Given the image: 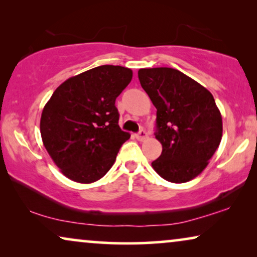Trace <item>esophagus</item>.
I'll return each instance as SVG.
<instances>
[{
    "instance_id": "34e87169",
    "label": "esophagus",
    "mask_w": 257,
    "mask_h": 257,
    "mask_svg": "<svg viewBox=\"0 0 257 257\" xmlns=\"http://www.w3.org/2000/svg\"><path fill=\"white\" fill-rule=\"evenodd\" d=\"M136 138L140 140V142H143V140H145L147 138V133L146 131H144V130H142V131H139L138 133L136 135Z\"/></svg>"
}]
</instances>
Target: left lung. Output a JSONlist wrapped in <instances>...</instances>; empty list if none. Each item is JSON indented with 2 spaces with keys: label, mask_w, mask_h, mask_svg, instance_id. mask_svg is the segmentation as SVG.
<instances>
[{
  "label": "left lung",
  "mask_w": 257,
  "mask_h": 257,
  "mask_svg": "<svg viewBox=\"0 0 257 257\" xmlns=\"http://www.w3.org/2000/svg\"><path fill=\"white\" fill-rule=\"evenodd\" d=\"M138 77L157 108L156 138L163 152L152 167L182 184L201 173L222 138V117L213 94L172 68L140 69Z\"/></svg>",
  "instance_id": "left-lung-1"
}]
</instances>
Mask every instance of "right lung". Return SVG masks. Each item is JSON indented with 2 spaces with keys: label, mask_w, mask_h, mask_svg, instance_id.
I'll list each match as a JSON object with an SVG mask.
<instances>
[{
  "label": "right lung",
  "mask_w": 257,
  "mask_h": 257,
  "mask_svg": "<svg viewBox=\"0 0 257 257\" xmlns=\"http://www.w3.org/2000/svg\"><path fill=\"white\" fill-rule=\"evenodd\" d=\"M132 70L100 65L62 83L42 111L41 136L49 156L70 180L91 184L114 164L130 133L119 127L115 98Z\"/></svg>",
  "instance_id": "right-lung-1"
}]
</instances>
